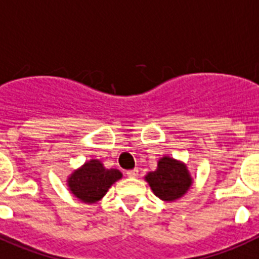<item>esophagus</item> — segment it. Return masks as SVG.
Masks as SVG:
<instances>
[{
    "mask_svg": "<svg viewBox=\"0 0 259 259\" xmlns=\"http://www.w3.org/2000/svg\"><path fill=\"white\" fill-rule=\"evenodd\" d=\"M126 175L129 178H137L138 177V168H134V170L126 171Z\"/></svg>",
    "mask_w": 259,
    "mask_h": 259,
    "instance_id": "1",
    "label": "esophagus"
}]
</instances>
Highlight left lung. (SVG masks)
<instances>
[{
	"mask_svg": "<svg viewBox=\"0 0 259 259\" xmlns=\"http://www.w3.org/2000/svg\"><path fill=\"white\" fill-rule=\"evenodd\" d=\"M145 180L156 197L163 201H175L183 197L193 184V178L183 160L163 155L154 171L145 175Z\"/></svg>",
	"mask_w": 259,
	"mask_h": 259,
	"instance_id": "1",
	"label": "left lung"
}]
</instances>
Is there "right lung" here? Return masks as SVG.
Wrapping results in <instances>:
<instances>
[{
	"mask_svg": "<svg viewBox=\"0 0 259 259\" xmlns=\"http://www.w3.org/2000/svg\"><path fill=\"white\" fill-rule=\"evenodd\" d=\"M119 179H122L119 170L106 168L100 159H89L69 174L67 187L81 203L96 204Z\"/></svg>",
	"mask_w": 259,
	"mask_h": 259,
	"instance_id": "obj_1",
	"label": "right lung"
}]
</instances>
